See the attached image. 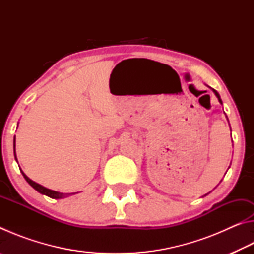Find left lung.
Returning <instances> with one entry per match:
<instances>
[{"label": "left lung", "mask_w": 254, "mask_h": 254, "mask_svg": "<svg viewBox=\"0 0 254 254\" xmlns=\"http://www.w3.org/2000/svg\"><path fill=\"white\" fill-rule=\"evenodd\" d=\"M213 92L215 93V95H216V97L218 98V101H220V103L222 104V100H221V96H220V94H218L216 91H215V89H213Z\"/></svg>", "instance_id": "8db88e82"}]
</instances>
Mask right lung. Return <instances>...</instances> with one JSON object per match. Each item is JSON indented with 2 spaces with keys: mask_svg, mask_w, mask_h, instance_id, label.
Instances as JSON below:
<instances>
[{
  "mask_svg": "<svg viewBox=\"0 0 254 254\" xmlns=\"http://www.w3.org/2000/svg\"><path fill=\"white\" fill-rule=\"evenodd\" d=\"M13 149H14V157H15V160H16V156H15V137H14V140H13ZM21 173H22L24 179L27 180V182L30 184V186H32L34 189H36L37 191H39L40 194H42V195H46V196L50 197V198H55V199L64 198V197H67V196L71 195V194H64V192L51 190V189H48V188H46L44 186H41V185H39V184L34 183L33 180L30 179L28 176L23 173V171H21Z\"/></svg>",
  "mask_w": 254,
  "mask_h": 254,
  "instance_id": "right-lung-1",
  "label": "right lung"
}]
</instances>
